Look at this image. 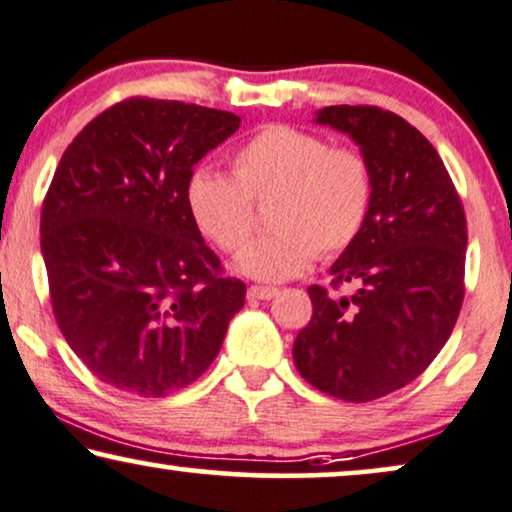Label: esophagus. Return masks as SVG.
I'll return each instance as SVG.
<instances>
[{
    "label": "esophagus",
    "mask_w": 512,
    "mask_h": 512,
    "mask_svg": "<svg viewBox=\"0 0 512 512\" xmlns=\"http://www.w3.org/2000/svg\"><path fill=\"white\" fill-rule=\"evenodd\" d=\"M278 295L276 288H267V285H250L248 299H274Z\"/></svg>",
    "instance_id": "1"
}]
</instances>
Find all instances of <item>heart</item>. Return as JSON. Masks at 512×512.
<instances>
[{
    "instance_id": "1",
    "label": "heart",
    "mask_w": 512,
    "mask_h": 512,
    "mask_svg": "<svg viewBox=\"0 0 512 512\" xmlns=\"http://www.w3.org/2000/svg\"><path fill=\"white\" fill-rule=\"evenodd\" d=\"M274 196V229L238 255L236 267L260 281H285L311 262L349 248L365 227L372 170L351 147H330L295 126H267L231 156V175L199 166L185 185V203L201 234L222 250H241L252 234V203Z\"/></svg>"
}]
</instances>
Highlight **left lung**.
I'll return each instance as SVG.
<instances>
[{
    "label": "left lung",
    "instance_id": "left-lung-1",
    "mask_svg": "<svg viewBox=\"0 0 512 512\" xmlns=\"http://www.w3.org/2000/svg\"><path fill=\"white\" fill-rule=\"evenodd\" d=\"M316 124L346 133L372 170L365 227L330 267L351 297L311 285L313 313L292 358L318 391L367 403L419 377L463 302L466 215L435 147L398 114L335 105Z\"/></svg>",
    "mask_w": 512,
    "mask_h": 512
}]
</instances>
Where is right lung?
Instances as JSON below:
<instances>
[{"mask_svg":"<svg viewBox=\"0 0 512 512\" xmlns=\"http://www.w3.org/2000/svg\"><path fill=\"white\" fill-rule=\"evenodd\" d=\"M241 126L222 109L131 98L65 149L42 208L53 316L88 370L161 398L201 377L243 309L185 203L187 177Z\"/></svg>","mask_w":512,"mask_h":512,"instance_id":"right-lung-1","label":"right lung"}]
</instances>
